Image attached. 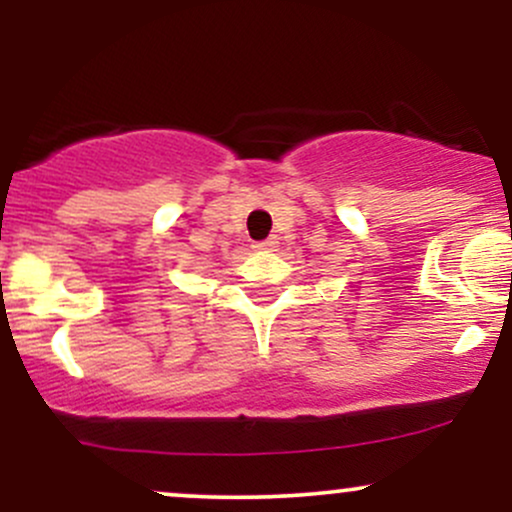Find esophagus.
Masks as SVG:
<instances>
[{
	"label": "esophagus",
	"mask_w": 512,
	"mask_h": 512,
	"mask_svg": "<svg viewBox=\"0 0 512 512\" xmlns=\"http://www.w3.org/2000/svg\"><path fill=\"white\" fill-rule=\"evenodd\" d=\"M255 250H274L276 248V238H267V240H260V243L252 245Z\"/></svg>",
	"instance_id": "34e87169"
}]
</instances>
